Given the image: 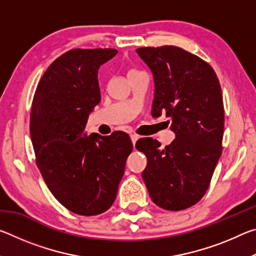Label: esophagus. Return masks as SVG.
<instances>
[{
	"label": "esophagus",
	"instance_id": "obj_1",
	"mask_svg": "<svg viewBox=\"0 0 256 256\" xmlns=\"http://www.w3.org/2000/svg\"><path fill=\"white\" fill-rule=\"evenodd\" d=\"M138 138V136H136V134H131V140H132L133 146H136Z\"/></svg>",
	"mask_w": 256,
	"mask_h": 256
}]
</instances>
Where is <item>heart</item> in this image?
<instances>
[{
	"instance_id": "b5f03b06",
	"label": "heart",
	"mask_w": 256,
	"mask_h": 256,
	"mask_svg": "<svg viewBox=\"0 0 256 256\" xmlns=\"http://www.w3.org/2000/svg\"><path fill=\"white\" fill-rule=\"evenodd\" d=\"M134 71H136V70H132V71H130V72H134Z\"/></svg>"
}]
</instances>
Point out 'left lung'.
<instances>
[{
  "label": "left lung",
  "instance_id": "left-lung-1",
  "mask_svg": "<svg viewBox=\"0 0 256 256\" xmlns=\"http://www.w3.org/2000/svg\"><path fill=\"white\" fill-rule=\"evenodd\" d=\"M136 53L154 74L152 118L166 114L176 134L164 149L152 138L136 141L148 160L142 178L158 206L188 209L206 194L222 156L224 118L219 80L206 60L180 47H141Z\"/></svg>",
  "mask_w": 256,
  "mask_h": 256
}]
</instances>
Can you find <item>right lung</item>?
<instances>
[{"label":"right lung","mask_w":256,"mask_h":256,"mask_svg":"<svg viewBox=\"0 0 256 256\" xmlns=\"http://www.w3.org/2000/svg\"><path fill=\"white\" fill-rule=\"evenodd\" d=\"M116 54L114 48L66 52L45 71L32 99L30 136L37 167L56 200L80 216L112 206L133 149L124 132H84L100 102L99 68Z\"/></svg>","instance_id":"add662e5"}]
</instances>
